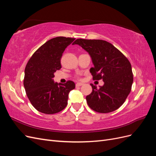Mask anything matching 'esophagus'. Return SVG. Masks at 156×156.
<instances>
[{"label":"esophagus","instance_id":"34e87169","mask_svg":"<svg viewBox=\"0 0 156 156\" xmlns=\"http://www.w3.org/2000/svg\"><path fill=\"white\" fill-rule=\"evenodd\" d=\"M83 85V83H77L76 84V87H81Z\"/></svg>","mask_w":156,"mask_h":156}]
</instances>
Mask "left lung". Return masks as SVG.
<instances>
[{
	"mask_svg": "<svg viewBox=\"0 0 156 156\" xmlns=\"http://www.w3.org/2000/svg\"><path fill=\"white\" fill-rule=\"evenodd\" d=\"M75 44L81 46L90 56L94 67L90 72L93 79H103L104 82L100 88L90 84L92 92L86 97L88 106L100 113L118 109L128 96L133 81L129 61L105 40L77 39L73 43Z\"/></svg>",
	"mask_w": 156,
	"mask_h": 156,
	"instance_id": "1",
	"label": "left lung"
}]
</instances>
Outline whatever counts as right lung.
Segmentation results:
<instances>
[{
	"label": "right lung",
	"instance_id": "right-lung-1",
	"mask_svg": "<svg viewBox=\"0 0 156 156\" xmlns=\"http://www.w3.org/2000/svg\"><path fill=\"white\" fill-rule=\"evenodd\" d=\"M75 40L63 36L52 38L32 55L25 69L24 87L27 96L36 110L44 114H55L66 107L74 82L55 83L53 78L61 68L64 50Z\"/></svg>",
	"mask_w": 156,
	"mask_h": 156
}]
</instances>
